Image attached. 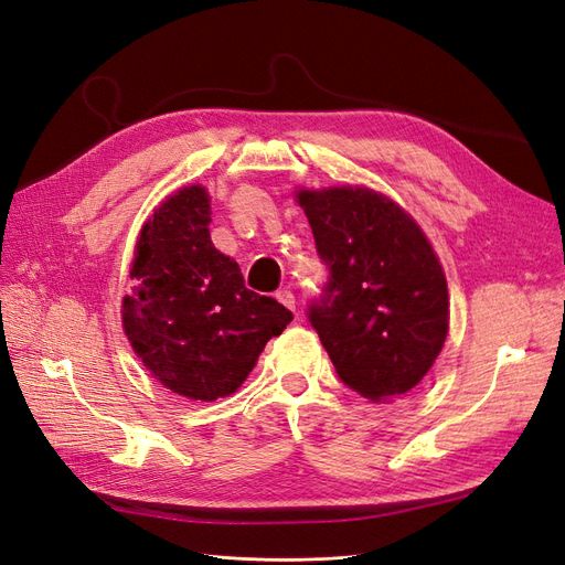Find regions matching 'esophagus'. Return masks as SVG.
Listing matches in <instances>:
<instances>
[{
	"label": "esophagus",
	"instance_id": "obj_1",
	"mask_svg": "<svg viewBox=\"0 0 565 565\" xmlns=\"http://www.w3.org/2000/svg\"><path fill=\"white\" fill-rule=\"evenodd\" d=\"M275 298H277V300H279L284 307H288V309H296V296L290 294L288 288H281V290H277Z\"/></svg>",
	"mask_w": 565,
	"mask_h": 565
}]
</instances>
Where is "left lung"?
<instances>
[{"mask_svg":"<svg viewBox=\"0 0 565 565\" xmlns=\"http://www.w3.org/2000/svg\"><path fill=\"white\" fill-rule=\"evenodd\" d=\"M298 202L329 269L307 321L338 377L371 402L408 394L448 333V286L425 234L373 190H302Z\"/></svg>","mask_w":565,"mask_h":565,"instance_id":"obj_1","label":"left lung"}]
</instances>
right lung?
I'll use <instances>...</instances> for the list:
<instances>
[{"label":"right lung","instance_id":"obj_1","mask_svg":"<svg viewBox=\"0 0 565 565\" xmlns=\"http://www.w3.org/2000/svg\"><path fill=\"white\" fill-rule=\"evenodd\" d=\"M211 199L192 185L145 223L124 298V331L161 385L213 402L242 385L267 344L294 319L248 290L242 269L211 244Z\"/></svg>","mask_w":565,"mask_h":565}]
</instances>
